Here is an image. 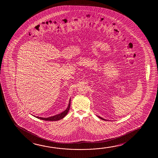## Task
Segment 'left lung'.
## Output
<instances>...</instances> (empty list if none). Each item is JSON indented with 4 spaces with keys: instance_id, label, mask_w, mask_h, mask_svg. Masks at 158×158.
Here are the masks:
<instances>
[{
    "instance_id": "1",
    "label": "left lung",
    "mask_w": 158,
    "mask_h": 158,
    "mask_svg": "<svg viewBox=\"0 0 158 158\" xmlns=\"http://www.w3.org/2000/svg\"><path fill=\"white\" fill-rule=\"evenodd\" d=\"M98 118H100V119H102V120H104V121H108V120H107V119H104L103 118H102L101 117L98 116Z\"/></svg>"
}]
</instances>
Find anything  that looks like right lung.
Wrapping results in <instances>:
<instances>
[{
  "label": "right lung",
  "mask_w": 158,
  "mask_h": 158,
  "mask_svg": "<svg viewBox=\"0 0 158 158\" xmlns=\"http://www.w3.org/2000/svg\"><path fill=\"white\" fill-rule=\"evenodd\" d=\"M70 99L69 100V104H68V106L67 108L66 109V110H65L64 111L62 112V113H60V114H58L56 115H54L53 116L49 117H46V118H44V117H36L37 118L39 119H42V120H44V121H58L60 119H62L63 118L68 114V112L69 111V110L70 109Z\"/></svg>",
  "instance_id": "1"
}]
</instances>
